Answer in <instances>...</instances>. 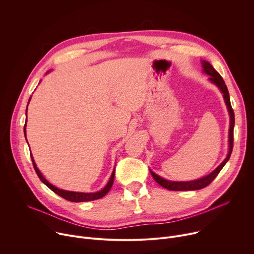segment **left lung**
I'll return each mask as SVG.
<instances>
[{"mask_svg": "<svg viewBox=\"0 0 254 254\" xmlns=\"http://www.w3.org/2000/svg\"><path fill=\"white\" fill-rule=\"evenodd\" d=\"M203 63V70L205 73H207L208 75H210L209 79L218 86L221 90V92L223 93L228 112L230 115V128H229V152L228 155L226 157V159L222 162V164L217 168L216 170H214L210 175L199 179V180H195V181H191V182H172V181H167L163 178H161L160 176H158L157 174H155L153 171H151V174L153 176V178L155 179L156 182L158 184H160L162 187L170 190V191H193V190H200L203 189L205 187H207L208 185L211 184L212 181L216 178V176L219 174V172L222 170V168L225 166V164L228 162L231 153H232V149H233V128H234V112L233 108L231 106L230 103V97H229V92L227 89V86L222 78V76L217 72L213 66L207 62V61H202Z\"/></svg>", "mask_w": 254, "mask_h": 254, "instance_id": "8db88e82", "label": "left lung"}]
</instances>
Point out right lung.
I'll list each match as a JSON object with an SVG mask.
<instances>
[{"instance_id":"obj_1","label":"right lung","mask_w":254,"mask_h":254,"mask_svg":"<svg viewBox=\"0 0 254 254\" xmlns=\"http://www.w3.org/2000/svg\"><path fill=\"white\" fill-rule=\"evenodd\" d=\"M26 132V124L24 126V133ZM26 135V134H25ZM31 159H32V163H33V166H34V169L36 171V174L38 175L39 179L42 181V182L49 188L51 189L54 193H56L57 195H59L60 197L64 198L65 200L67 201H70V202H86V201H92V200H97V199H100L102 198L103 196H105L108 191L111 190L113 184H114V179H115V170L113 172V175L110 179V181H108L107 185L100 191L96 192V193H77V192H70V191H64V190H60L56 187H54L53 185H51L48 181L42 176V174L40 173V171L38 170V168L36 167V164L33 160V157L31 156Z\"/></svg>"}]
</instances>
